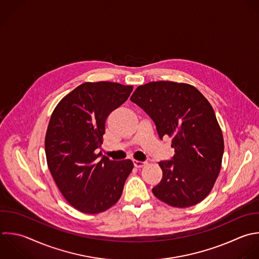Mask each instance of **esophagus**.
Listing matches in <instances>:
<instances>
[{
	"label": "esophagus",
	"mask_w": 259,
	"mask_h": 259,
	"mask_svg": "<svg viewBox=\"0 0 259 259\" xmlns=\"http://www.w3.org/2000/svg\"><path fill=\"white\" fill-rule=\"evenodd\" d=\"M133 163H134V166L136 168H142L146 164L145 162H141V161H137V160H133Z\"/></svg>",
	"instance_id": "34e87169"
}]
</instances>
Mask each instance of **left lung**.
Instances as JSON below:
<instances>
[{"mask_svg": "<svg viewBox=\"0 0 259 259\" xmlns=\"http://www.w3.org/2000/svg\"><path fill=\"white\" fill-rule=\"evenodd\" d=\"M155 122L159 138L172 137V160L152 191L163 202L188 207L210 192L221 170L224 139L214 111L193 86L170 81L139 86L131 97Z\"/></svg>", "mask_w": 259, "mask_h": 259, "instance_id": "1", "label": "left lung"}]
</instances>
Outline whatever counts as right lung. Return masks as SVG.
<instances>
[{
	"label": "right lung",
	"instance_id": "1",
	"mask_svg": "<svg viewBox=\"0 0 259 259\" xmlns=\"http://www.w3.org/2000/svg\"><path fill=\"white\" fill-rule=\"evenodd\" d=\"M133 88L87 82L65 96L52 114L46 135L48 165L64 197L82 212L99 213L115 204L134 168L128 159L117 162L98 153L107 116Z\"/></svg>",
	"mask_w": 259,
	"mask_h": 259
}]
</instances>
